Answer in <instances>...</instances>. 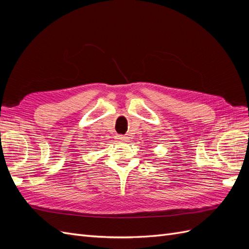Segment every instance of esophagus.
<instances>
[{"label": "esophagus", "instance_id": "esophagus-1", "mask_svg": "<svg viewBox=\"0 0 249 249\" xmlns=\"http://www.w3.org/2000/svg\"><path fill=\"white\" fill-rule=\"evenodd\" d=\"M118 139L119 140H122V141H126L127 140V137H125V136H123V135H118Z\"/></svg>", "mask_w": 249, "mask_h": 249}]
</instances>
